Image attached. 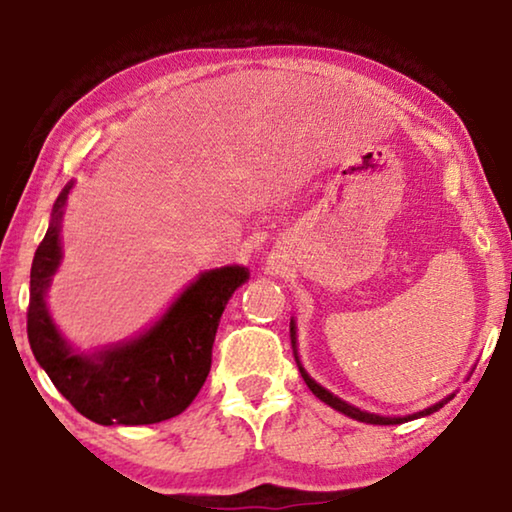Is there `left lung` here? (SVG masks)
Returning a JSON list of instances; mask_svg holds the SVG:
<instances>
[{
  "label": "left lung",
  "instance_id": "1",
  "mask_svg": "<svg viewBox=\"0 0 512 512\" xmlns=\"http://www.w3.org/2000/svg\"><path fill=\"white\" fill-rule=\"evenodd\" d=\"M291 345H293V354H296V361H298V349H296V324H293V319H291ZM298 370H300V375H303L305 384H307V387H310V391H312L314 396L321 398V401H324L326 405H331V408H335L338 412H342V415H347V417H352V419H359V422H366V424H382V426H387V424H403V422H410V419L426 417V415H431V412L440 410V408H443V405L452 398V396H447L445 401H440V403H436V405H431V408H426V410H422V412H415V415H408V417H382V415H373V412H366V410L354 408V405H349L347 401H342V398L333 396L331 391L321 387V384L314 382L312 377L305 373V368L300 366V361H298Z\"/></svg>",
  "mask_w": 512,
  "mask_h": 512
}]
</instances>
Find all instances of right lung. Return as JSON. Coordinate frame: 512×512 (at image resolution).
I'll list each match as a JSON object with an SVG mask.
<instances>
[{
	"mask_svg": "<svg viewBox=\"0 0 512 512\" xmlns=\"http://www.w3.org/2000/svg\"><path fill=\"white\" fill-rule=\"evenodd\" d=\"M69 188L72 184L55 200L51 223L32 261L27 338L34 359L55 389L95 424L137 426L177 417L207 380L221 314L237 286L249 279V270L226 265L202 272L139 338L95 354L74 352L46 307L48 284L62 258L60 221Z\"/></svg>",
	"mask_w": 512,
	"mask_h": 512,
	"instance_id": "1",
	"label": "right lung"
}]
</instances>
